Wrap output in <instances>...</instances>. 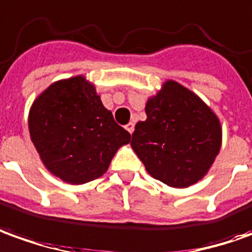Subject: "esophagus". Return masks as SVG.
<instances>
[{
    "mask_svg": "<svg viewBox=\"0 0 252 252\" xmlns=\"http://www.w3.org/2000/svg\"><path fill=\"white\" fill-rule=\"evenodd\" d=\"M125 129L127 130V131H129L130 134H131V133L134 131V123H133V122H129V123H127V125H126V126H125Z\"/></svg>",
    "mask_w": 252,
    "mask_h": 252,
    "instance_id": "1",
    "label": "esophagus"
}]
</instances>
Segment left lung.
I'll use <instances>...</instances> for the list:
<instances>
[{"label": "left lung", "instance_id": "obj_1", "mask_svg": "<svg viewBox=\"0 0 252 252\" xmlns=\"http://www.w3.org/2000/svg\"><path fill=\"white\" fill-rule=\"evenodd\" d=\"M147 121L136 125L131 147L151 176L173 188L202 178L221 148V125L190 90L173 81L149 98Z\"/></svg>", "mask_w": 252, "mask_h": 252}]
</instances>
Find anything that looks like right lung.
Listing matches in <instances>:
<instances>
[{"label":"right lung","instance_id":"obj_1","mask_svg":"<svg viewBox=\"0 0 252 252\" xmlns=\"http://www.w3.org/2000/svg\"><path fill=\"white\" fill-rule=\"evenodd\" d=\"M29 129L48 170L70 184L103 176L131 138L83 76L50 85L31 107Z\"/></svg>","mask_w":252,"mask_h":252}]
</instances>
